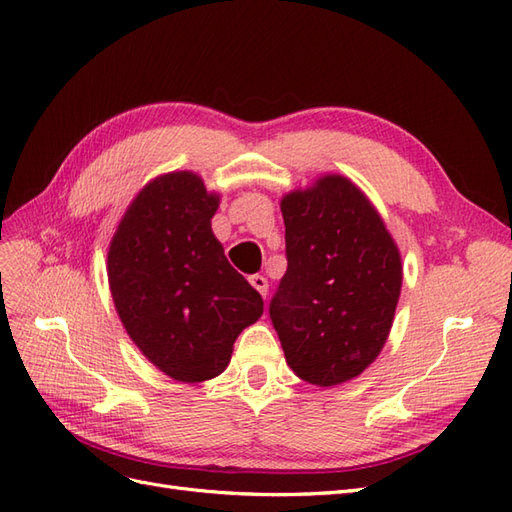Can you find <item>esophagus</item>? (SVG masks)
Segmentation results:
<instances>
[{"label": "esophagus", "mask_w": 512, "mask_h": 512, "mask_svg": "<svg viewBox=\"0 0 512 512\" xmlns=\"http://www.w3.org/2000/svg\"><path fill=\"white\" fill-rule=\"evenodd\" d=\"M250 282H252V286L262 294V297L267 299V292H269V282H267V277H265V275H252V277H250Z\"/></svg>", "instance_id": "obj_1"}]
</instances>
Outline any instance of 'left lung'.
<instances>
[{"instance_id":"8db88e82","label":"left lung","mask_w":512,"mask_h":512,"mask_svg":"<svg viewBox=\"0 0 512 512\" xmlns=\"http://www.w3.org/2000/svg\"><path fill=\"white\" fill-rule=\"evenodd\" d=\"M288 269L269 303L286 363L335 386L376 361L393 327L401 256L369 198L342 175L282 198Z\"/></svg>"}]
</instances>
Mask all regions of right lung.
<instances>
[{
  "instance_id": "1",
  "label": "right lung",
  "mask_w": 512,
  "mask_h": 512,
  "mask_svg": "<svg viewBox=\"0 0 512 512\" xmlns=\"http://www.w3.org/2000/svg\"><path fill=\"white\" fill-rule=\"evenodd\" d=\"M220 196L190 170L149 181L108 247V284L132 342L168 378L205 382L230 363L262 297L211 230Z\"/></svg>"
}]
</instances>
